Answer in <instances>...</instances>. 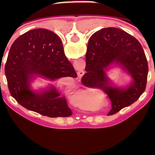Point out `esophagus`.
Returning a JSON list of instances; mask_svg holds the SVG:
<instances>
[{
  "mask_svg": "<svg viewBox=\"0 0 155 155\" xmlns=\"http://www.w3.org/2000/svg\"><path fill=\"white\" fill-rule=\"evenodd\" d=\"M84 74V72L83 71H79V72H78V78H79L80 79H81L82 77V76H83Z\"/></svg>",
  "mask_w": 155,
  "mask_h": 155,
  "instance_id": "obj_1",
  "label": "esophagus"
}]
</instances>
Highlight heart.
I'll use <instances>...</instances> for the list:
<instances>
[{
    "instance_id": "b5f03b06",
    "label": "heart",
    "mask_w": 155,
    "mask_h": 155,
    "mask_svg": "<svg viewBox=\"0 0 155 155\" xmlns=\"http://www.w3.org/2000/svg\"><path fill=\"white\" fill-rule=\"evenodd\" d=\"M92 94L93 92H92V91H82L81 92L76 94L75 95V97H74V99H75V101L76 103L80 104L82 103L84 101L87 100L89 99H90V97H92Z\"/></svg>"
}]
</instances>
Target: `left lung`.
I'll list each match as a JSON object with an SVG mask.
<instances>
[{
	"label": "left lung",
	"instance_id": "left-lung-1",
	"mask_svg": "<svg viewBox=\"0 0 155 155\" xmlns=\"http://www.w3.org/2000/svg\"><path fill=\"white\" fill-rule=\"evenodd\" d=\"M112 64L126 71L132 80L126 87L114 86L106 71ZM84 86L101 89L111 101L108 116L115 114L137 101L145 90L148 65L140 42L124 30L108 27L93 34L86 53Z\"/></svg>",
	"mask_w": 155,
	"mask_h": 155
}]
</instances>
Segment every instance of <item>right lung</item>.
I'll return each instance as SVG.
<instances>
[{
  "label": "right lung",
  "instance_id": "obj_1",
  "mask_svg": "<svg viewBox=\"0 0 155 155\" xmlns=\"http://www.w3.org/2000/svg\"><path fill=\"white\" fill-rule=\"evenodd\" d=\"M5 73L12 97L27 109L51 118L73 114L65 97L53 84L39 90L31 87L37 77L55 81L78 76L65 56L61 39L53 31L36 29L19 37L10 48Z\"/></svg>",
  "mask_w": 155,
  "mask_h": 155
}]
</instances>
